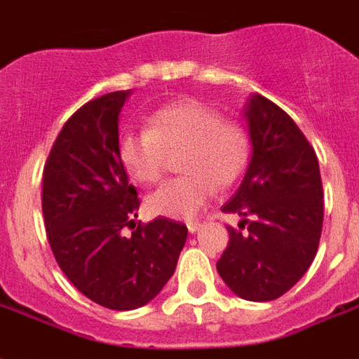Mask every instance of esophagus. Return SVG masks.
<instances>
[{
  "label": "esophagus",
  "mask_w": 359,
  "mask_h": 359,
  "mask_svg": "<svg viewBox=\"0 0 359 359\" xmlns=\"http://www.w3.org/2000/svg\"><path fill=\"white\" fill-rule=\"evenodd\" d=\"M186 226H188L189 232L194 234V232H197V230L203 226V223H199V221H188V223H186Z\"/></svg>",
  "instance_id": "obj_1"
}]
</instances>
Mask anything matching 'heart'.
I'll use <instances>...</instances> for the list:
<instances>
[{"label": "heart", "instance_id": "b5f03b06", "mask_svg": "<svg viewBox=\"0 0 359 359\" xmlns=\"http://www.w3.org/2000/svg\"><path fill=\"white\" fill-rule=\"evenodd\" d=\"M182 151L184 177L160 186L147 199L156 215L194 217L215 194L217 186L240 179L249 160V136L238 123L223 121L219 112L195 99L165 104L149 118V127L119 136L118 154L127 173L140 184L162 179L165 154Z\"/></svg>", "mask_w": 359, "mask_h": 359}]
</instances>
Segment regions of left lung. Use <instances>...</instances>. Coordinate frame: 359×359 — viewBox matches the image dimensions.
<instances>
[{
    "mask_svg": "<svg viewBox=\"0 0 359 359\" xmlns=\"http://www.w3.org/2000/svg\"><path fill=\"white\" fill-rule=\"evenodd\" d=\"M245 119L250 164L223 206L241 215L229 230L217 273L245 301H275L301 280L323 230V182L317 154L293 119L273 101L250 95Z\"/></svg>",
    "mask_w": 359,
    "mask_h": 359,
    "instance_id": "left-lung-1",
    "label": "left lung"
}]
</instances>
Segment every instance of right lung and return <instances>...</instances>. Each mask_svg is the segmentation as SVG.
<instances>
[{
	"label": "right lung",
	"mask_w": 359,
	"mask_h": 359,
	"mask_svg": "<svg viewBox=\"0 0 359 359\" xmlns=\"http://www.w3.org/2000/svg\"><path fill=\"white\" fill-rule=\"evenodd\" d=\"M129 94L83 104L58 133L42 179L43 223L58 267L90 301L118 311L158 295L188 236L186 225L168 217L134 221L140 199L118 154L119 112Z\"/></svg>",
	"instance_id": "1"
}]
</instances>
